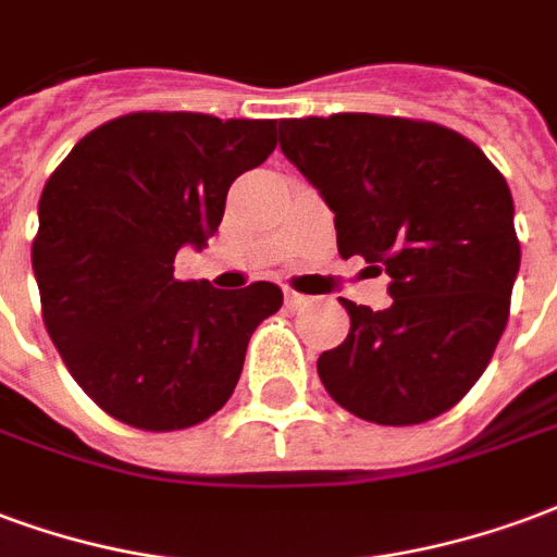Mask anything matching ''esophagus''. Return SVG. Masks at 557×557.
I'll return each instance as SVG.
<instances>
[{"label": "esophagus", "instance_id": "obj_1", "mask_svg": "<svg viewBox=\"0 0 557 557\" xmlns=\"http://www.w3.org/2000/svg\"><path fill=\"white\" fill-rule=\"evenodd\" d=\"M308 302H311V296L296 294V290H290V287L284 290V306L287 308H302V306H308Z\"/></svg>", "mask_w": 557, "mask_h": 557}]
</instances>
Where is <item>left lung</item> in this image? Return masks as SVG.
I'll return each mask as SVG.
<instances>
[{
  "instance_id": "1",
  "label": "left lung",
  "mask_w": 557,
  "mask_h": 557,
  "mask_svg": "<svg viewBox=\"0 0 557 557\" xmlns=\"http://www.w3.org/2000/svg\"><path fill=\"white\" fill-rule=\"evenodd\" d=\"M278 145L335 213L341 258L392 278L383 311L341 299L350 332L318 359L332 400L388 428L448 412L510 314L519 239L502 172L466 136L412 117H287Z\"/></svg>"
}]
</instances>
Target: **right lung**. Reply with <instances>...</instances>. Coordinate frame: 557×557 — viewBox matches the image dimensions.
Masks as SVG:
<instances>
[{
  "label": "right lung",
  "mask_w": 557,
  "mask_h": 557,
  "mask_svg": "<svg viewBox=\"0 0 557 557\" xmlns=\"http://www.w3.org/2000/svg\"><path fill=\"white\" fill-rule=\"evenodd\" d=\"M273 150L275 121L133 112L91 129L50 174L32 243L44 323L117 421L160 433L225 407L282 290L181 282L174 255L207 246L231 184Z\"/></svg>",
  "instance_id": "1"
}]
</instances>
